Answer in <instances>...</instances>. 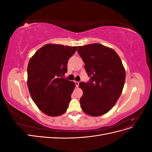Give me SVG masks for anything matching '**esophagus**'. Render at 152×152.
<instances>
[{"mask_svg":"<svg viewBox=\"0 0 152 152\" xmlns=\"http://www.w3.org/2000/svg\"><path fill=\"white\" fill-rule=\"evenodd\" d=\"M75 86H76L77 87H79V82L75 81Z\"/></svg>","mask_w":152,"mask_h":152,"instance_id":"esophagus-1","label":"esophagus"}]
</instances>
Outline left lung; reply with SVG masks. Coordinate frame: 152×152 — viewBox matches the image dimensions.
Wrapping results in <instances>:
<instances>
[{"label": "left lung", "instance_id": "obj_1", "mask_svg": "<svg viewBox=\"0 0 152 152\" xmlns=\"http://www.w3.org/2000/svg\"><path fill=\"white\" fill-rule=\"evenodd\" d=\"M77 52L90 77L86 83L79 84L83 90L81 108L89 115H102L113 108L120 97L126 80L125 69L117 53L102 44L79 46Z\"/></svg>", "mask_w": 152, "mask_h": 152}]
</instances>
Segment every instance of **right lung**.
<instances>
[{"instance_id":"1","label":"right lung","mask_w":152,"mask_h":152,"mask_svg":"<svg viewBox=\"0 0 152 152\" xmlns=\"http://www.w3.org/2000/svg\"><path fill=\"white\" fill-rule=\"evenodd\" d=\"M77 47L46 44L30 59L28 90L35 104L43 113L55 117L65 113L75 84L63 76L67 72L68 59Z\"/></svg>"}]
</instances>
